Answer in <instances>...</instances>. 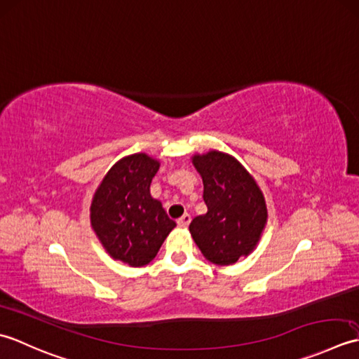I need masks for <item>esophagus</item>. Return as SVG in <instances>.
I'll return each mask as SVG.
<instances>
[{
	"label": "esophagus",
	"instance_id": "obj_1",
	"mask_svg": "<svg viewBox=\"0 0 359 359\" xmlns=\"http://www.w3.org/2000/svg\"><path fill=\"white\" fill-rule=\"evenodd\" d=\"M190 220H192V217H190L189 214H184L181 218H178V226H181V228H186V226H189Z\"/></svg>",
	"mask_w": 359,
	"mask_h": 359
}]
</instances>
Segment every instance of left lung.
<instances>
[{
    "label": "left lung",
    "mask_w": 359,
    "mask_h": 359,
    "mask_svg": "<svg viewBox=\"0 0 359 359\" xmlns=\"http://www.w3.org/2000/svg\"><path fill=\"white\" fill-rule=\"evenodd\" d=\"M192 164L203 180L208 212L195 217L189 231L209 262L232 265L259 243L268 220L265 196L252 175L228 153L194 155Z\"/></svg>",
    "instance_id": "1"
}]
</instances>
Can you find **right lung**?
<instances>
[{"label":"right lung","instance_id":"obj_1","mask_svg":"<svg viewBox=\"0 0 359 359\" xmlns=\"http://www.w3.org/2000/svg\"><path fill=\"white\" fill-rule=\"evenodd\" d=\"M159 165L147 153L123 156L107 172L91 201V228L104 250L133 268L155 259L177 226L161 201L150 195Z\"/></svg>","mask_w":359,"mask_h":359}]
</instances>
